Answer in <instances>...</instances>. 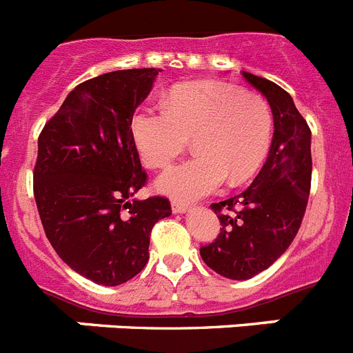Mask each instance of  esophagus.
<instances>
[{
  "instance_id": "1",
  "label": "esophagus",
  "mask_w": 353,
  "mask_h": 353,
  "mask_svg": "<svg viewBox=\"0 0 353 353\" xmlns=\"http://www.w3.org/2000/svg\"><path fill=\"white\" fill-rule=\"evenodd\" d=\"M171 210H173L174 214H182V212L189 210V203H183V201H179V199H173V201H171Z\"/></svg>"
}]
</instances>
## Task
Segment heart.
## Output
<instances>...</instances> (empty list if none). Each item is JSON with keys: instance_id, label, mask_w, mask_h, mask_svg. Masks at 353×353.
<instances>
[{"instance_id": "b5f03b06", "label": "heart", "mask_w": 353, "mask_h": 353, "mask_svg": "<svg viewBox=\"0 0 353 353\" xmlns=\"http://www.w3.org/2000/svg\"><path fill=\"white\" fill-rule=\"evenodd\" d=\"M143 161L164 168L192 138L198 155L171 166L157 189L179 199L215 192L226 182L240 185L260 170L272 143L274 118L263 97L217 81L183 84L162 105H145L132 120Z\"/></svg>"}]
</instances>
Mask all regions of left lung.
<instances>
[{"label":"left lung","instance_id":"obj_1","mask_svg":"<svg viewBox=\"0 0 353 353\" xmlns=\"http://www.w3.org/2000/svg\"><path fill=\"white\" fill-rule=\"evenodd\" d=\"M260 90L274 117L270 154L254 182L219 203H212L221 233L199 248L205 263L228 279H249L290 248L304 219L311 191V129L288 92L269 79L242 72Z\"/></svg>","mask_w":353,"mask_h":353}]
</instances>
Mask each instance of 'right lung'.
<instances>
[{
  "label": "right lung",
  "mask_w": 353,
  "mask_h": 353,
  "mask_svg": "<svg viewBox=\"0 0 353 353\" xmlns=\"http://www.w3.org/2000/svg\"><path fill=\"white\" fill-rule=\"evenodd\" d=\"M159 72L117 70L77 84L39 136L33 194L43 232L97 285L141 272L152 228L171 214L166 196L130 199L148 180L130 125Z\"/></svg>",
  "instance_id": "add662e5"
}]
</instances>
